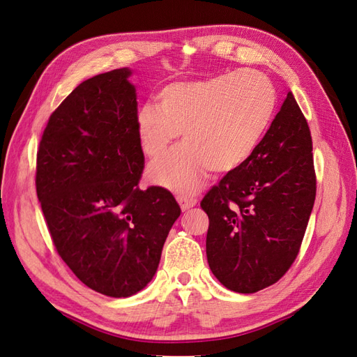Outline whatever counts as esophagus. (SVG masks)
I'll list each match as a JSON object with an SVG mask.
<instances>
[{
    "label": "esophagus",
    "instance_id": "obj_1",
    "mask_svg": "<svg viewBox=\"0 0 357 357\" xmlns=\"http://www.w3.org/2000/svg\"><path fill=\"white\" fill-rule=\"evenodd\" d=\"M178 203L181 206V209L185 212L197 204V199L192 197V195H178Z\"/></svg>",
    "mask_w": 357,
    "mask_h": 357
}]
</instances>
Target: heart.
<instances>
[{
  "label": "heart",
  "mask_w": 357,
  "mask_h": 357,
  "mask_svg": "<svg viewBox=\"0 0 357 357\" xmlns=\"http://www.w3.org/2000/svg\"><path fill=\"white\" fill-rule=\"evenodd\" d=\"M275 111V90L258 71H233L176 82L135 117V130L148 157L174 151L148 166L146 178L181 194L199 191L209 169L225 174L245 165L266 135Z\"/></svg>",
  "instance_id": "1"
}]
</instances>
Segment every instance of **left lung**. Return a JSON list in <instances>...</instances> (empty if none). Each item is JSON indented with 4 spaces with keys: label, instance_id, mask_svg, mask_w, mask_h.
I'll use <instances>...</instances> for the list:
<instances>
[{
    "label": "left lung",
    "instance_id": "left-lung-1",
    "mask_svg": "<svg viewBox=\"0 0 357 357\" xmlns=\"http://www.w3.org/2000/svg\"><path fill=\"white\" fill-rule=\"evenodd\" d=\"M312 151L307 120L289 91L255 153L204 195L206 255L227 289L258 292L292 266L316 199Z\"/></svg>",
    "mask_w": 357,
    "mask_h": 357
}]
</instances>
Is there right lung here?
Here are the masks:
<instances>
[{
	"label": "right lung",
	"instance_id": "obj_1",
	"mask_svg": "<svg viewBox=\"0 0 357 357\" xmlns=\"http://www.w3.org/2000/svg\"><path fill=\"white\" fill-rule=\"evenodd\" d=\"M132 70L77 86L50 116L37 154V195L57 254L90 289L128 298L153 280L181 215L162 187L137 188Z\"/></svg>",
	"mask_w": 357,
	"mask_h": 357
}]
</instances>
